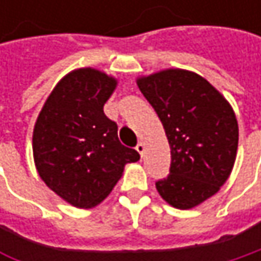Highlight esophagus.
<instances>
[{
	"instance_id": "esophagus-1",
	"label": "esophagus",
	"mask_w": 261,
	"mask_h": 261,
	"mask_svg": "<svg viewBox=\"0 0 261 261\" xmlns=\"http://www.w3.org/2000/svg\"><path fill=\"white\" fill-rule=\"evenodd\" d=\"M136 151L140 154V157H143V152H145V143H137V146H136Z\"/></svg>"
}]
</instances>
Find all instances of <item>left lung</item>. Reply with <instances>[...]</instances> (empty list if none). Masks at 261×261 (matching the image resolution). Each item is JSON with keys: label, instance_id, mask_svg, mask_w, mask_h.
Here are the masks:
<instances>
[{"label": "left lung", "instance_id": "obj_1", "mask_svg": "<svg viewBox=\"0 0 261 261\" xmlns=\"http://www.w3.org/2000/svg\"><path fill=\"white\" fill-rule=\"evenodd\" d=\"M157 112L171 146V169L155 182L180 210L193 208L228 180L239 145L234 110L207 80L186 69H163L136 80Z\"/></svg>", "mask_w": 261, "mask_h": 261}]
</instances>
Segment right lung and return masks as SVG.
<instances>
[{
    "label": "right lung",
    "mask_w": 261,
    "mask_h": 261,
    "mask_svg": "<svg viewBox=\"0 0 261 261\" xmlns=\"http://www.w3.org/2000/svg\"><path fill=\"white\" fill-rule=\"evenodd\" d=\"M118 80L95 68H79L60 80L46 98L33 130L39 177L77 208L102 202L127 163L140 159L118 139V125L104 104Z\"/></svg>",
    "instance_id": "right-lung-1"
}]
</instances>
